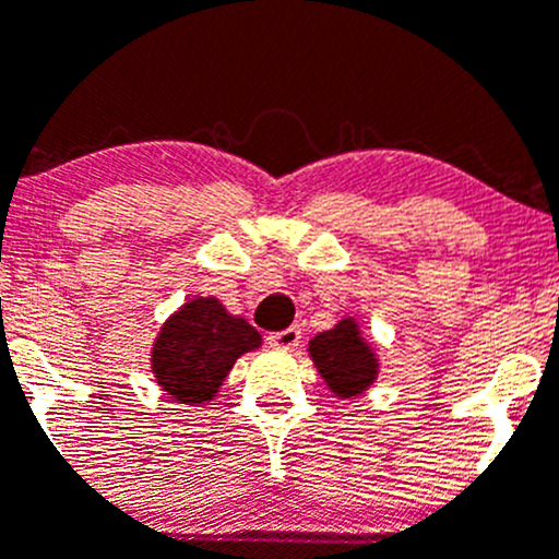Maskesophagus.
<instances>
[{
  "instance_id": "obj_1",
  "label": "esophagus",
  "mask_w": 559,
  "mask_h": 559,
  "mask_svg": "<svg viewBox=\"0 0 559 559\" xmlns=\"http://www.w3.org/2000/svg\"><path fill=\"white\" fill-rule=\"evenodd\" d=\"M267 344L275 346V349H295V346L300 344V330L286 328V330H278V333H270Z\"/></svg>"
}]
</instances>
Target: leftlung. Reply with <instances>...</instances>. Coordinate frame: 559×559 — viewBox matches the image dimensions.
Wrapping results in <instances>:
<instances>
[{
	"instance_id": "1",
	"label": "left lung",
	"mask_w": 559,
	"mask_h": 559,
	"mask_svg": "<svg viewBox=\"0 0 559 559\" xmlns=\"http://www.w3.org/2000/svg\"><path fill=\"white\" fill-rule=\"evenodd\" d=\"M313 362L324 382L330 384L335 395L349 399L362 393L377 377V360L373 352L362 344L357 324L352 319L335 324L333 330H324L308 344Z\"/></svg>"
}]
</instances>
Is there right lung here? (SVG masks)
Segmentation results:
<instances>
[{
	"mask_svg": "<svg viewBox=\"0 0 559 559\" xmlns=\"http://www.w3.org/2000/svg\"><path fill=\"white\" fill-rule=\"evenodd\" d=\"M259 341L246 319L229 317L215 297H199L164 324L153 346V373L171 399L202 404L213 399L237 357L257 349Z\"/></svg>",
	"mask_w": 559,
	"mask_h": 559,
	"instance_id": "add662e5",
	"label": "right lung"
}]
</instances>
